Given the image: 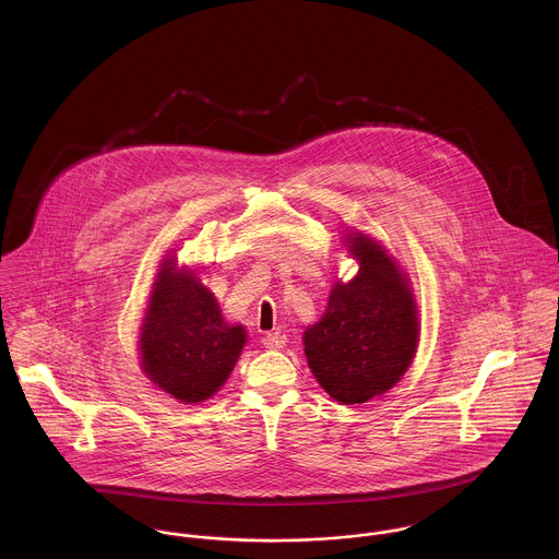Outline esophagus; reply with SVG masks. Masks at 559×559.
Segmentation results:
<instances>
[{
    "label": "esophagus",
    "instance_id": "obj_1",
    "mask_svg": "<svg viewBox=\"0 0 559 559\" xmlns=\"http://www.w3.org/2000/svg\"><path fill=\"white\" fill-rule=\"evenodd\" d=\"M262 344H264L266 348H284V346H286V335H284V333H277V331H269V333H264Z\"/></svg>",
    "mask_w": 559,
    "mask_h": 559
}]
</instances>
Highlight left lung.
<instances>
[{"label": "left lung", "instance_id": "obj_1", "mask_svg": "<svg viewBox=\"0 0 559 559\" xmlns=\"http://www.w3.org/2000/svg\"><path fill=\"white\" fill-rule=\"evenodd\" d=\"M353 280H337L324 314L304 333L308 366L340 404H361L390 392L411 368L419 319L408 275L379 240L346 230Z\"/></svg>", "mask_w": 559, "mask_h": 559}]
</instances>
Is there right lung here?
Returning <instances> with one entry per match:
<instances>
[{
    "label": "right lung",
    "mask_w": 559,
    "mask_h": 559,
    "mask_svg": "<svg viewBox=\"0 0 559 559\" xmlns=\"http://www.w3.org/2000/svg\"><path fill=\"white\" fill-rule=\"evenodd\" d=\"M245 342V326L224 319L198 273L163 255L138 342L148 381L182 404L204 402L228 381Z\"/></svg>",
    "instance_id": "add662e5"
}]
</instances>
